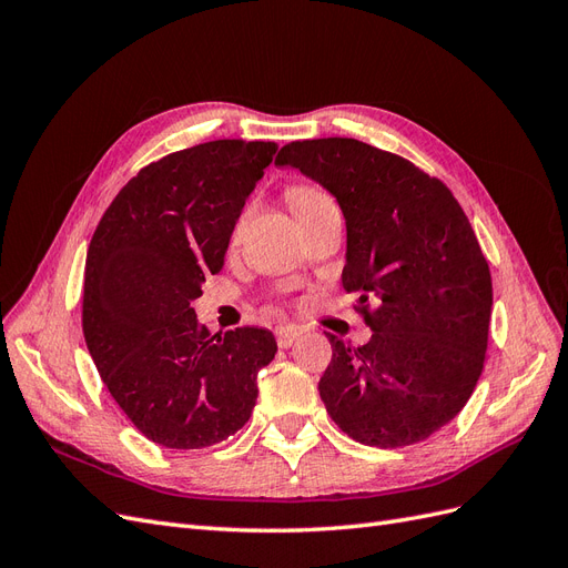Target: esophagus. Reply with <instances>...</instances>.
Instances as JSON below:
<instances>
[{
  "label": "esophagus",
  "instance_id": "esophagus-1",
  "mask_svg": "<svg viewBox=\"0 0 568 568\" xmlns=\"http://www.w3.org/2000/svg\"><path fill=\"white\" fill-rule=\"evenodd\" d=\"M298 336H301L298 326L284 324V326H280V329H277V346H280V348H291V346H294V343L298 341Z\"/></svg>",
  "mask_w": 568,
  "mask_h": 568
}]
</instances>
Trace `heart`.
I'll return each instance as SVG.
<instances>
[{
    "label": "heart",
    "mask_w": 568,
    "mask_h": 568,
    "mask_svg": "<svg viewBox=\"0 0 568 568\" xmlns=\"http://www.w3.org/2000/svg\"><path fill=\"white\" fill-rule=\"evenodd\" d=\"M324 199H326L324 194H320L317 189H311V186H296V189H291V192H288L291 209L296 211V215L307 211V209H313V205H317Z\"/></svg>",
    "instance_id": "heart-1"
}]
</instances>
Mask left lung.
I'll list each match as a JSON object with an SVG mask.
<instances>
[{
	"mask_svg": "<svg viewBox=\"0 0 568 568\" xmlns=\"http://www.w3.org/2000/svg\"><path fill=\"white\" fill-rule=\"evenodd\" d=\"M274 165L301 170L336 199L346 217L341 282L359 294L372 329L357 348L326 334V412L374 448L426 440L467 405L488 348L493 282L467 215L415 163L346 136L291 142Z\"/></svg>",
	"mask_w": 568,
	"mask_h": 568,
	"instance_id": "1",
	"label": "left lung"
}]
</instances>
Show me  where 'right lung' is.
Masks as SVG:
<instances>
[{"instance_id":"right-lung-1","label":"right lung","mask_w":568,"mask_h":568,"mask_svg":"<svg viewBox=\"0 0 568 568\" xmlns=\"http://www.w3.org/2000/svg\"><path fill=\"white\" fill-rule=\"evenodd\" d=\"M274 142L215 140L142 168L101 217L84 263L82 332L113 400L173 450L242 428L277 341L257 326L215 334L192 303L220 272Z\"/></svg>"}]
</instances>
